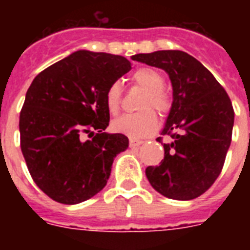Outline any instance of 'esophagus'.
I'll list each match as a JSON object with an SVG mask.
<instances>
[{"label": "esophagus", "instance_id": "obj_1", "mask_svg": "<svg viewBox=\"0 0 250 250\" xmlns=\"http://www.w3.org/2000/svg\"><path fill=\"white\" fill-rule=\"evenodd\" d=\"M141 144H143V141H141V140H133V139H131V140H129V146H131V148H136V146H140Z\"/></svg>", "mask_w": 250, "mask_h": 250}]
</instances>
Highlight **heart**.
Segmentation results:
<instances>
[{
  "instance_id": "obj_1",
  "label": "heart",
  "mask_w": 250,
  "mask_h": 250,
  "mask_svg": "<svg viewBox=\"0 0 250 250\" xmlns=\"http://www.w3.org/2000/svg\"><path fill=\"white\" fill-rule=\"evenodd\" d=\"M131 82L144 90L140 102V113L125 114L111 123L115 132L123 133L131 139H141L150 135L158 127V117L149 107L158 113H167L171 109L170 94L165 90V78L152 67H140L133 72ZM122 88L119 83H111L105 93V105L110 114H117L121 107Z\"/></svg>"
}]
</instances>
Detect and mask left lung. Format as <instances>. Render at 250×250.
<instances>
[{
  "mask_svg": "<svg viewBox=\"0 0 250 250\" xmlns=\"http://www.w3.org/2000/svg\"><path fill=\"white\" fill-rule=\"evenodd\" d=\"M133 61L168 74L174 101L162 135L165 158L145 170L157 192L172 200H193L213 186L231 144L232 104L213 74L188 53L158 50L136 54ZM157 141L162 143V137Z\"/></svg>",
  "mask_w": 250,
  "mask_h": 250,
  "instance_id": "obj_1",
  "label": "left lung"
}]
</instances>
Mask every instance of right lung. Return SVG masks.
Masks as SVG:
<instances>
[{"mask_svg":"<svg viewBox=\"0 0 250 250\" xmlns=\"http://www.w3.org/2000/svg\"><path fill=\"white\" fill-rule=\"evenodd\" d=\"M129 70L125 57L79 50L29 85L19 117L21 149L33 182L54 201L74 205L93 197L114 158L128 148L125 135L105 132V93ZM93 133L92 141L83 139Z\"/></svg>","mask_w":250,"mask_h":250,"instance_id":"right-lung-1","label":"right lung"}]
</instances>
